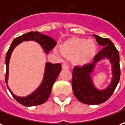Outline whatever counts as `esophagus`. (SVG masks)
<instances>
[{
  "label": "esophagus",
  "mask_w": 125,
  "mask_h": 125,
  "mask_svg": "<svg viewBox=\"0 0 125 125\" xmlns=\"http://www.w3.org/2000/svg\"><path fill=\"white\" fill-rule=\"evenodd\" d=\"M62 69H69V66H67L66 64H62Z\"/></svg>",
  "instance_id": "1"
}]
</instances>
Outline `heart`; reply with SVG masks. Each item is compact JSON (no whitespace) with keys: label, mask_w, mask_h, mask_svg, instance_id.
<instances>
[{"label":"heart","mask_w":125,"mask_h":125,"mask_svg":"<svg viewBox=\"0 0 125 125\" xmlns=\"http://www.w3.org/2000/svg\"><path fill=\"white\" fill-rule=\"evenodd\" d=\"M56 56L71 59L74 66H84L91 63L97 53V45L93 40L83 38H71L59 46V51L55 49Z\"/></svg>","instance_id":"1"}]
</instances>
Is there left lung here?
Here are the masks:
<instances>
[{"instance_id": "obj_1", "label": "left lung", "mask_w": 125, "mask_h": 125, "mask_svg": "<svg viewBox=\"0 0 125 125\" xmlns=\"http://www.w3.org/2000/svg\"><path fill=\"white\" fill-rule=\"evenodd\" d=\"M96 42L103 49L94 59L93 63L84 66H74L73 71L72 86L74 95L79 101L86 104H99L106 102L111 96L120 80L119 53L113 43L109 39L93 34ZM107 59L111 64L112 78L106 88H96L91 74L96 64L103 60Z\"/></svg>"}]
</instances>
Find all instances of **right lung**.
<instances>
[{
	"label": "right lung",
	"instance_id": "add662e5",
	"mask_svg": "<svg viewBox=\"0 0 125 125\" xmlns=\"http://www.w3.org/2000/svg\"><path fill=\"white\" fill-rule=\"evenodd\" d=\"M35 41L39 43L46 54L53 49L56 44V41L51 36L42 34L39 32L31 31L17 37L13 40L11 45L7 52L5 59L6 63V86L10 93L18 103L25 106H32L39 105L45 103L51 93L52 88L56 78L59 76L61 71V64H52L51 62H46L44 67V76L41 83L39 87L31 94L26 96H19L15 95L8 86V79L9 74V62L10 56L17 45L23 41Z\"/></svg>",
	"mask_w": 125,
	"mask_h": 125
}]
</instances>
